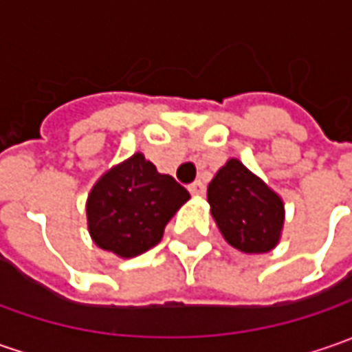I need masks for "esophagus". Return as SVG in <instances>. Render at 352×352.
Listing matches in <instances>:
<instances>
[{
  "label": "esophagus",
  "mask_w": 352,
  "mask_h": 352,
  "mask_svg": "<svg viewBox=\"0 0 352 352\" xmlns=\"http://www.w3.org/2000/svg\"><path fill=\"white\" fill-rule=\"evenodd\" d=\"M190 194H194V196H204L206 194V184L201 182V180H196L194 184H190Z\"/></svg>",
  "instance_id": "34e87169"
}]
</instances>
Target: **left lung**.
Instances as JSON below:
<instances>
[{"instance_id":"obj_1","label":"left lung","mask_w":352,"mask_h":352,"mask_svg":"<svg viewBox=\"0 0 352 352\" xmlns=\"http://www.w3.org/2000/svg\"><path fill=\"white\" fill-rule=\"evenodd\" d=\"M211 215L225 241L241 252L258 254L278 245L284 201L243 162L231 158L208 186Z\"/></svg>"}]
</instances>
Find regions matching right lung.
Returning a JSON list of instances; mask_svg holds the SVG:
<instances>
[{
	"mask_svg": "<svg viewBox=\"0 0 352 352\" xmlns=\"http://www.w3.org/2000/svg\"><path fill=\"white\" fill-rule=\"evenodd\" d=\"M188 199L184 186L135 153L91 188L86 204L89 235L100 249L121 258L137 256L160 243L166 223Z\"/></svg>",
	"mask_w": 352,
	"mask_h": 352,
	"instance_id": "obj_1",
	"label": "right lung"
}]
</instances>
